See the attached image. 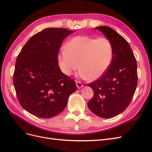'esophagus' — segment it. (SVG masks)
<instances>
[{"label": "esophagus", "mask_w": 152, "mask_h": 152, "mask_svg": "<svg viewBox=\"0 0 152 152\" xmlns=\"http://www.w3.org/2000/svg\"><path fill=\"white\" fill-rule=\"evenodd\" d=\"M75 82H76V85H77V87L78 88H81V87H83V84H82L81 82H80L79 81H77V80H76L75 81Z\"/></svg>", "instance_id": "obj_1"}]
</instances>
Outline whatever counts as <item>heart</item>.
<instances>
[{
    "label": "heart",
    "instance_id": "obj_1",
    "mask_svg": "<svg viewBox=\"0 0 152 152\" xmlns=\"http://www.w3.org/2000/svg\"><path fill=\"white\" fill-rule=\"evenodd\" d=\"M113 57V48L107 37L96 39L89 36H77L58 54L61 72L66 75L80 68L79 76L83 79L95 80L108 70Z\"/></svg>",
    "mask_w": 152,
    "mask_h": 152
}]
</instances>
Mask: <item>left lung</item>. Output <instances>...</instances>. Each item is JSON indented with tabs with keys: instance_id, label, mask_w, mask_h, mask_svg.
<instances>
[{
	"instance_id": "left-lung-1",
	"label": "left lung",
	"mask_w": 152,
	"mask_h": 152,
	"mask_svg": "<svg viewBox=\"0 0 152 152\" xmlns=\"http://www.w3.org/2000/svg\"><path fill=\"white\" fill-rule=\"evenodd\" d=\"M111 41L113 57L108 70L88 86L94 96L89 109L102 118L118 115L129 105L137 84L136 59L131 46L122 36L108 26L96 27Z\"/></svg>"
}]
</instances>
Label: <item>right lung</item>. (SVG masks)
<instances>
[{"mask_svg": "<svg viewBox=\"0 0 152 152\" xmlns=\"http://www.w3.org/2000/svg\"><path fill=\"white\" fill-rule=\"evenodd\" d=\"M73 32L45 28L32 36L17 56L13 75L17 98L21 107L36 117L57 115L77 90L75 81L61 71L58 61L63 39Z\"/></svg>", "mask_w": 152, "mask_h": 152, "instance_id": "1", "label": "right lung"}]
</instances>
